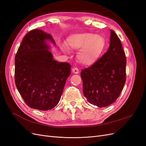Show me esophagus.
Returning a JSON list of instances; mask_svg holds the SVG:
<instances>
[{"mask_svg": "<svg viewBox=\"0 0 146 146\" xmlns=\"http://www.w3.org/2000/svg\"><path fill=\"white\" fill-rule=\"evenodd\" d=\"M72 71L74 74H77L79 73V70L77 68H73L72 69Z\"/></svg>", "mask_w": 146, "mask_h": 146, "instance_id": "34e87169", "label": "esophagus"}]
</instances>
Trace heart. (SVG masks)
I'll use <instances>...</instances> for the list:
<instances>
[{
  "label": "heart",
  "mask_w": 146,
  "mask_h": 146,
  "mask_svg": "<svg viewBox=\"0 0 146 146\" xmlns=\"http://www.w3.org/2000/svg\"><path fill=\"white\" fill-rule=\"evenodd\" d=\"M68 46L74 50H78L77 58L79 62L86 66L94 64L102 54L105 48L104 38L91 33L74 34L68 40ZM61 50L67 52L66 47L61 44Z\"/></svg>",
  "instance_id": "b5f03b06"
}]
</instances>
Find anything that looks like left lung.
I'll list each match as a JSON object with an SVG mask.
<instances>
[{"instance_id":"obj_1","label":"left lung","mask_w":146,"mask_h":146,"mask_svg":"<svg viewBox=\"0 0 146 146\" xmlns=\"http://www.w3.org/2000/svg\"><path fill=\"white\" fill-rule=\"evenodd\" d=\"M107 52L91 67L82 70L83 94L98 107L113 104L120 96L126 80V58L120 39L110 30Z\"/></svg>"}]
</instances>
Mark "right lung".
Returning a JSON list of instances; mask_svg holds the SVG:
<instances>
[{
  "instance_id": "1",
  "label": "right lung",
  "mask_w": 146,
  "mask_h": 146,
  "mask_svg": "<svg viewBox=\"0 0 146 146\" xmlns=\"http://www.w3.org/2000/svg\"><path fill=\"white\" fill-rule=\"evenodd\" d=\"M55 40L49 33L31 30L15 56V83L29 107L47 111L58 104L71 66L54 59L50 50Z\"/></svg>"
}]
</instances>
